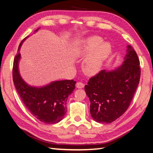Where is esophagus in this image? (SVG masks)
<instances>
[{"instance_id":"1","label":"esophagus","mask_w":153,"mask_h":153,"mask_svg":"<svg viewBox=\"0 0 153 153\" xmlns=\"http://www.w3.org/2000/svg\"><path fill=\"white\" fill-rule=\"evenodd\" d=\"M76 87L78 89H82L84 87V84L82 82H77L76 84Z\"/></svg>"}]
</instances>
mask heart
I'll use <instances>...</instances> for the list:
<instances>
[{
  "label": "heart",
  "instance_id": "b5f03b06",
  "mask_svg": "<svg viewBox=\"0 0 153 153\" xmlns=\"http://www.w3.org/2000/svg\"><path fill=\"white\" fill-rule=\"evenodd\" d=\"M112 50L110 43L103 42L100 36H92L80 41L75 49V54L81 57L88 55L83 63V70L88 75H94L101 71Z\"/></svg>",
  "mask_w": 153,
  "mask_h": 153
}]
</instances>
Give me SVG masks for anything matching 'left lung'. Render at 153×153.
<instances>
[{"mask_svg": "<svg viewBox=\"0 0 153 153\" xmlns=\"http://www.w3.org/2000/svg\"><path fill=\"white\" fill-rule=\"evenodd\" d=\"M123 64L114 70H102L90 78L85 91L90 100V113L95 121L108 124L126 112L140 78V61L130 45Z\"/></svg>", "mask_w": 153, "mask_h": 153, "instance_id": "8db88e82", "label": "left lung"}]
</instances>
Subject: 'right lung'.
<instances>
[{
    "label": "right lung",
    "mask_w": 153,
    "mask_h": 153,
    "mask_svg": "<svg viewBox=\"0 0 153 153\" xmlns=\"http://www.w3.org/2000/svg\"><path fill=\"white\" fill-rule=\"evenodd\" d=\"M28 37L20 43L18 53L14 59V84L23 103L34 117L46 124L57 123L66 113L68 97L75 89L76 82L73 80L54 81L43 87H34L27 84L20 76L18 64L21 59L20 48Z\"/></svg>",
    "instance_id": "1"
}]
</instances>
